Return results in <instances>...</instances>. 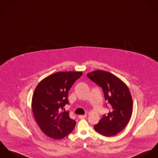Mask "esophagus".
Masks as SVG:
<instances>
[{
	"instance_id": "obj_1",
	"label": "esophagus",
	"mask_w": 158,
	"mask_h": 158,
	"mask_svg": "<svg viewBox=\"0 0 158 158\" xmlns=\"http://www.w3.org/2000/svg\"><path fill=\"white\" fill-rule=\"evenodd\" d=\"M78 117H79V118H80V119H84V118H85L87 117V114H85V115H79Z\"/></svg>"
}]
</instances>
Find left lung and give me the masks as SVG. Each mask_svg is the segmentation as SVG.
<instances>
[{
    "label": "left lung",
    "instance_id": "obj_1",
    "mask_svg": "<svg viewBox=\"0 0 158 158\" xmlns=\"http://www.w3.org/2000/svg\"><path fill=\"white\" fill-rule=\"evenodd\" d=\"M87 77L102 87L105 101L110 105L108 114L94 126V130L106 137L116 135L129 122L133 111V100L127 85L114 74L103 70L87 74Z\"/></svg>",
    "mask_w": 158,
    "mask_h": 158
}]
</instances>
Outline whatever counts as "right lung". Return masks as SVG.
<instances>
[{
  "label": "right lung",
  "instance_id": "add662e5",
  "mask_svg": "<svg viewBox=\"0 0 158 158\" xmlns=\"http://www.w3.org/2000/svg\"><path fill=\"white\" fill-rule=\"evenodd\" d=\"M82 74L81 71L57 72L44 78L35 88L32 110L36 123L48 137L60 139L74 130L76 123L64 106L69 104V91Z\"/></svg>",
  "mask_w": 158,
  "mask_h": 158
}]
</instances>
